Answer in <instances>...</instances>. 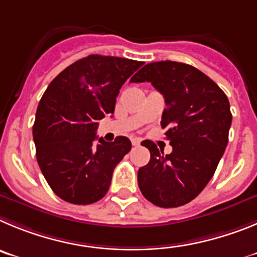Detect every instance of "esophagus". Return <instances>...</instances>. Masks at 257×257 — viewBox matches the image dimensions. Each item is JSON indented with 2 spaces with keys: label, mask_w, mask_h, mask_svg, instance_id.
Listing matches in <instances>:
<instances>
[{
  "label": "esophagus",
  "mask_w": 257,
  "mask_h": 257,
  "mask_svg": "<svg viewBox=\"0 0 257 257\" xmlns=\"http://www.w3.org/2000/svg\"><path fill=\"white\" fill-rule=\"evenodd\" d=\"M132 145L133 146H140L141 145V141L138 138H132Z\"/></svg>",
  "instance_id": "34e87169"
}]
</instances>
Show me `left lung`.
<instances>
[{
  "instance_id": "obj_1",
  "label": "left lung",
  "mask_w": 257,
  "mask_h": 257,
  "mask_svg": "<svg viewBox=\"0 0 257 257\" xmlns=\"http://www.w3.org/2000/svg\"><path fill=\"white\" fill-rule=\"evenodd\" d=\"M131 82H150L165 98L161 126L173 147L164 155L152 141L138 170V186L150 202L178 207L197 197L214 175L228 145L232 114L228 97L198 69L175 61L151 62Z\"/></svg>"
}]
</instances>
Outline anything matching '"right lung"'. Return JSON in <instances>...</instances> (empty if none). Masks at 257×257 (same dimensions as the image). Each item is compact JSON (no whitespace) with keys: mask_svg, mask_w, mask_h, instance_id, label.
<instances>
[{"mask_svg":"<svg viewBox=\"0 0 257 257\" xmlns=\"http://www.w3.org/2000/svg\"><path fill=\"white\" fill-rule=\"evenodd\" d=\"M142 61L89 55L55 78L37 108L33 125L37 161L51 189L66 202L89 205L107 193L115 166L131 151L119 136H96L97 120L114 114L121 85Z\"/></svg>","mask_w":257,"mask_h":257,"instance_id":"add662e5","label":"right lung"}]
</instances>
